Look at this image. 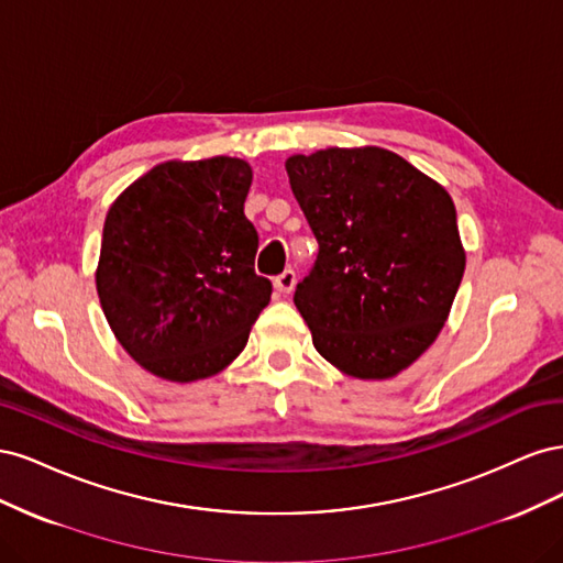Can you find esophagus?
Returning a JSON list of instances; mask_svg holds the SVG:
<instances>
[{
    "label": "esophagus",
    "instance_id": "obj_1",
    "mask_svg": "<svg viewBox=\"0 0 563 563\" xmlns=\"http://www.w3.org/2000/svg\"><path fill=\"white\" fill-rule=\"evenodd\" d=\"M296 286V272L294 269H284L279 277H275V288L279 294H291Z\"/></svg>",
    "mask_w": 563,
    "mask_h": 563
}]
</instances>
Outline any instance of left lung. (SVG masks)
<instances>
[{
  "mask_svg": "<svg viewBox=\"0 0 563 563\" xmlns=\"http://www.w3.org/2000/svg\"><path fill=\"white\" fill-rule=\"evenodd\" d=\"M286 174L319 242L294 296L317 352L352 378H395L444 329L463 279L451 195L376 145L294 155Z\"/></svg>",
  "mask_w": 563,
  "mask_h": 563,
  "instance_id": "obj_1",
  "label": "left lung"
}]
</instances>
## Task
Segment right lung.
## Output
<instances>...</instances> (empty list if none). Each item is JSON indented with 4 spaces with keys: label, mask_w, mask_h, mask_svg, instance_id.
<instances>
[{
    "label": "right lung",
    "mask_w": 563,
    "mask_h": 563,
    "mask_svg": "<svg viewBox=\"0 0 563 563\" xmlns=\"http://www.w3.org/2000/svg\"><path fill=\"white\" fill-rule=\"evenodd\" d=\"M249 162H164L106 216L100 308L131 360L172 383L211 378L246 347L272 284L253 269Z\"/></svg>",
    "instance_id": "right-lung-1"
}]
</instances>
